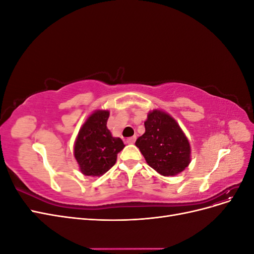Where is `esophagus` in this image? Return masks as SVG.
<instances>
[{
	"instance_id": "obj_1",
	"label": "esophagus",
	"mask_w": 254,
	"mask_h": 254,
	"mask_svg": "<svg viewBox=\"0 0 254 254\" xmlns=\"http://www.w3.org/2000/svg\"><path fill=\"white\" fill-rule=\"evenodd\" d=\"M128 144H133L135 142V136H132V137H128L127 141H126Z\"/></svg>"
}]
</instances>
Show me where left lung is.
<instances>
[{
  "label": "left lung",
  "instance_id": "obj_1",
  "mask_svg": "<svg viewBox=\"0 0 254 254\" xmlns=\"http://www.w3.org/2000/svg\"><path fill=\"white\" fill-rule=\"evenodd\" d=\"M145 133L135 142L146 162L162 176H175L190 162V146L182 129L170 114L152 110L144 123Z\"/></svg>",
  "mask_w": 254,
  "mask_h": 254
}]
</instances>
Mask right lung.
<instances>
[{
  "label": "right lung",
  "mask_w": 254,
  "mask_h": 254,
  "mask_svg": "<svg viewBox=\"0 0 254 254\" xmlns=\"http://www.w3.org/2000/svg\"><path fill=\"white\" fill-rule=\"evenodd\" d=\"M109 111L96 110L80 128L74 145V157L80 172L99 177L117 162L118 153L125 147L120 137L112 136L107 128Z\"/></svg>",
  "instance_id": "add662e5"
}]
</instances>
